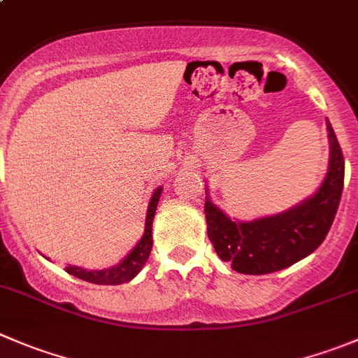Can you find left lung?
Instances as JSON below:
<instances>
[{
  "label": "left lung",
  "instance_id": "1",
  "mask_svg": "<svg viewBox=\"0 0 358 358\" xmlns=\"http://www.w3.org/2000/svg\"><path fill=\"white\" fill-rule=\"evenodd\" d=\"M329 168L313 196L276 215L236 220L210 199L206 189L204 215L208 238L217 255L241 275L282 271L313 253L327 236L345 183V159L327 120Z\"/></svg>",
  "mask_w": 358,
  "mask_h": 358
}]
</instances>
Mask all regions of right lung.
I'll return each instance as SVG.
<instances>
[{"mask_svg": "<svg viewBox=\"0 0 358 358\" xmlns=\"http://www.w3.org/2000/svg\"><path fill=\"white\" fill-rule=\"evenodd\" d=\"M161 194L162 187H157V189L154 190V194H152L150 203H148L143 236H141V239L134 245V248L131 250L117 266L106 267V269H98V271H96V269L87 271L83 267L71 266V264H69V266H66V273L83 280V282L96 283V285H120V283L131 282V280L143 269L148 257H150L152 243H154V239H152V222H154L155 210H157Z\"/></svg>", "mask_w": 358, "mask_h": 358, "instance_id": "obj_1", "label": "right lung"}]
</instances>
